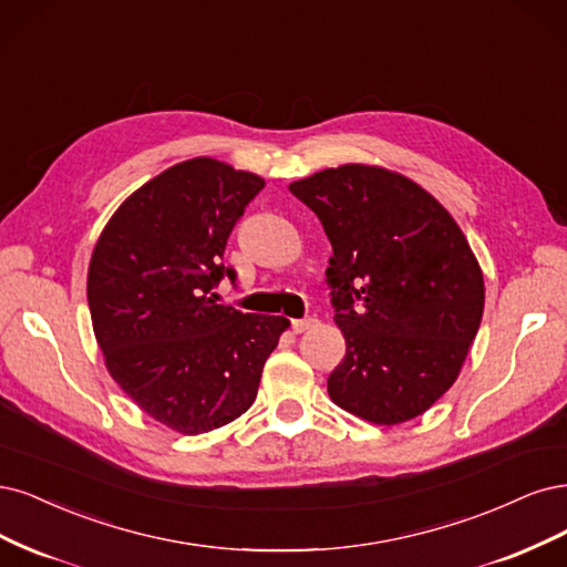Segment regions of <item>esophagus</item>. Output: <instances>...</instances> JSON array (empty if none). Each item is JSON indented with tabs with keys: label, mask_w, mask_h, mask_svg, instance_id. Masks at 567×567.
<instances>
[{
	"label": "esophagus",
	"mask_w": 567,
	"mask_h": 567,
	"mask_svg": "<svg viewBox=\"0 0 567 567\" xmlns=\"http://www.w3.org/2000/svg\"><path fill=\"white\" fill-rule=\"evenodd\" d=\"M318 320L316 318H299V320H291V330H295L297 334L310 330V327H316Z\"/></svg>",
	"instance_id": "34e87169"
}]
</instances>
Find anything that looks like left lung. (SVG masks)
I'll list each match as a JSON object with an SVG mask.
<instances>
[{
    "label": "left lung",
    "instance_id": "obj_1",
    "mask_svg": "<svg viewBox=\"0 0 567 567\" xmlns=\"http://www.w3.org/2000/svg\"><path fill=\"white\" fill-rule=\"evenodd\" d=\"M332 243L327 268L346 355L334 403L372 424L424 414L460 377L485 285L450 212L403 174L341 164L289 184Z\"/></svg>",
    "mask_w": 567,
    "mask_h": 567
}]
</instances>
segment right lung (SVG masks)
Segmentation results:
<instances>
[{
  "label": "right lung",
  "instance_id": "right-lung-1",
  "mask_svg": "<svg viewBox=\"0 0 567 567\" xmlns=\"http://www.w3.org/2000/svg\"><path fill=\"white\" fill-rule=\"evenodd\" d=\"M264 178L212 157L174 164L130 195L91 254L86 299L105 368L155 422L197 435L257 398L289 320L216 303L233 226Z\"/></svg>",
  "mask_w": 567,
  "mask_h": 567
}]
</instances>
